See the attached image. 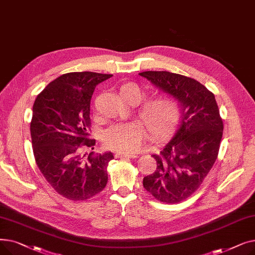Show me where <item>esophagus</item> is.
<instances>
[{
    "mask_svg": "<svg viewBox=\"0 0 255 255\" xmlns=\"http://www.w3.org/2000/svg\"><path fill=\"white\" fill-rule=\"evenodd\" d=\"M116 156L118 158H121V159H129V158H135L136 157L135 154H123V153H119Z\"/></svg>",
    "mask_w": 255,
    "mask_h": 255,
    "instance_id": "esophagus-1",
    "label": "esophagus"
}]
</instances>
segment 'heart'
I'll use <instances>...</instances> for the list:
<instances>
[{
	"label": "heart",
	"mask_w": 255,
	"mask_h": 255,
	"mask_svg": "<svg viewBox=\"0 0 255 255\" xmlns=\"http://www.w3.org/2000/svg\"><path fill=\"white\" fill-rule=\"evenodd\" d=\"M120 95L130 103H138L144 93L134 83L120 87ZM181 115L179 102L172 97H159L145 101L138 110V117L154 139L165 137L178 123ZM145 137L143 125L137 121L112 126L103 133V141L109 148L123 154L138 150Z\"/></svg>",
	"instance_id": "b5f03b06"
}]
</instances>
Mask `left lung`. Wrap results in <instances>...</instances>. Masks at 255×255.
Here are the masks:
<instances>
[{"label": "left lung", "instance_id": "8db88e82", "mask_svg": "<svg viewBox=\"0 0 255 255\" xmlns=\"http://www.w3.org/2000/svg\"><path fill=\"white\" fill-rule=\"evenodd\" d=\"M139 75L175 98L182 114L175 135L160 155H153L155 172L142 184L161 203H180L197 190L217 159L223 133L218 105L214 94L193 78L168 71Z\"/></svg>", "mask_w": 255, "mask_h": 255}]
</instances>
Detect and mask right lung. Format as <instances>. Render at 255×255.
Returning a JSON list of instances; mask_svg holds the SVG:
<instances>
[{"label": "right lung", "instance_id": "right-lung-1", "mask_svg": "<svg viewBox=\"0 0 255 255\" xmlns=\"http://www.w3.org/2000/svg\"><path fill=\"white\" fill-rule=\"evenodd\" d=\"M96 72L66 73L49 83L33 105L31 137L36 163L59 194L86 200L101 192L107 183V165L114 155L88 154L90 103L96 86L112 77Z\"/></svg>", "mask_w": 255, "mask_h": 255}]
</instances>
